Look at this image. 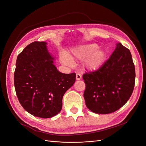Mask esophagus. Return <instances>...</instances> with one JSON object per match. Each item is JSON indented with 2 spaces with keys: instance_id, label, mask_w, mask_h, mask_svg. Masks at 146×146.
I'll return each instance as SVG.
<instances>
[{
  "instance_id": "34e87169",
  "label": "esophagus",
  "mask_w": 146,
  "mask_h": 146,
  "mask_svg": "<svg viewBox=\"0 0 146 146\" xmlns=\"http://www.w3.org/2000/svg\"><path fill=\"white\" fill-rule=\"evenodd\" d=\"M81 78H82V76H81V75H80V74L77 73V74H76V80H81Z\"/></svg>"
}]
</instances>
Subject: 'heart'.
<instances>
[{
  "label": "heart",
  "instance_id": "heart-1",
  "mask_svg": "<svg viewBox=\"0 0 146 146\" xmlns=\"http://www.w3.org/2000/svg\"><path fill=\"white\" fill-rule=\"evenodd\" d=\"M107 58V54L99 48L97 44H90L77 48L72 51L69 56L66 54L61 55L60 61L62 64L70 66L72 64V60H84V66L90 70H94L102 65Z\"/></svg>",
  "mask_w": 146,
  "mask_h": 146
}]
</instances>
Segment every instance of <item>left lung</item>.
Listing matches in <instances>:
<instances>
[{"label": "left lung", "instance_id": "1", "mask_svg": "<svg viewBox=\"0 0 146 146\" xmlns=\"http://www.w3.org/2000/svg\"><path fill=\"white\" fill-rule=\"evenodd\" d=\"M83 96L87 108L98 114L117 111L129 100L135 83V69L129 48L121 43L111 56L95 71L83 75Z\"/></svg>", "mask_w": 146, "mask_h": 146}]
</instances>
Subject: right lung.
<instances>
[{"instance_id":"right-lung-1","label":"right lung","mask_w":146,"mask_h":146,"mask_svg":"<svg viewBox=\"0 0 146 146\" xmlns=\"http://www.w3.org/2000/svg\"><path fill=\"white\" fill-rule=\"evenodd\" d=\"M46 42L35 41L17 57L14 83L17 98L32 115L50 118L62 108L66 92L76 82V73L60 72L53 64Z\"/></svg>"}]
</instances>
